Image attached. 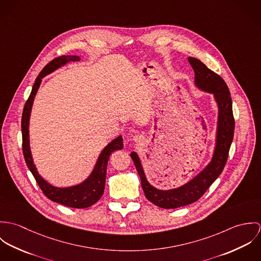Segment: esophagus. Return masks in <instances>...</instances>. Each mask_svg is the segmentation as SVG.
I'll use <instances>...</instances> for the list:
<instances>
[{
	"mask_svg": "<svg viewBox=\"0 0 261 261\" xmlns=\"http://www.w3.org/2000/svg\"><path fill=\"white\" fill-rule=\"evenodd\" d=\"M133 141L135 142V143H137V144H139V143H141L142 141H144V136H142V135H140V134H138V135H136V136H134V138H133Z\"/></svg>",
	"mask_w": 261,
	"mask_h": 261,
	"instance_id": "esophagus-1",
	"label": "esophagus"
}]
</instances>
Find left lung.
Segmentation results:
<instances>
[{"label":"left lung","mask_w":261,"mask_h":261,"mask_svg":"<svg viewBox=\"0 0 261 261\" xmlns=\"http://www.w3.org/2000/svg\"><path fill=\"white\" fill-rule=\"evenodd\" d=\"M188 61L195 72V86L204 92L213 94L218 108L215 146L211 161L186 184L174 189L161 190L152 186L148 181L139 154L136 151L130 153L147 199L155 206L164 209L186 206L196 202L203 196L222 173L234 135L232 100L227 84L219 75L209 69L199 59L188 57Z\"/></svg>","instance_id":"left-lung-1"}]
</instances>
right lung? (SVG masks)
<instances>
[{"mask_svg": "<svg viewBox=\"0 0 261 261\" xmlns=\"http://www.w3.org/2000/svg\"><path fill=\"white\" fill-rule=\"evenodd\" d=\"M80 57L78 55H64L58 58H55L51 62H49L38 75L35 83L32 87L31 94L26 101L24 107L23 115H22V137H23V153L26 161V164L33 174L36 182L44 195L53 202L59 203L61 205L71 207V208H87L95 204L103 195L105 186H106V178H107V168L110 156L112 151L116 149L123 148V140L121 136H118L112 142L107 145L106 148L99 153L97 161L94 165L93 170L89 174V176L82 181L81 183L69 187L53 186L49 182H47L39 173L37 168L34 164L32 152L30 149V134H29V123L31 111L33 107V102L35 96L37 94L38 89L42 82V78L46 75L50 74L57 70L58 68L70 63L72 61H79Z\"/></svg>", "mask_w": 261, "mask_h": 261, "instance_id": "right-lung-1", "label": "right lung"}]
</instances>
